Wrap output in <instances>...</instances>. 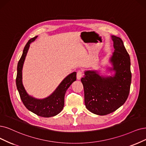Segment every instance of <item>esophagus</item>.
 <instances>
[{
    "label": "esophagus",
    "instance_id": "34e87169",
    "mask_svg": "<svg viewBox=\"0 0 146 146\" xmlns=\"http://www.w3.org/2000/svg\"><path fill=\"white\" fill-rule=\"evenodd\" d=\"M76 76H77V79H78V80H80V79H81L82 74V72H81V71H80V70H79V71L78 72Z\"/></svg>",
    "mask_w": 146,
    "mask_h": 146
}]
</instances>
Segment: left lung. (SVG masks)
I'll list each match as a JSON object with an SVG mask.
<instances>
[{
	"label": "left lung",
	"mask_w": 146,
	"mask_h": 146,
	"mask_svg": "<svg viewBox=\"0 0 146 146\" xmlns=\"http://www.w3.org/2000/svg\"><path fill=\"white\" fill-rule=\"evenodd\" d=\"M114 51L108 67L111 76H104L96 70H85L81 82L84 88L87 109L96 115H105L116 111L126 101L130 91L132 74L131 59L120 37L111 35Z\"/></svg>",
	"instance_id": "left-lung-1"
}]
</instances>
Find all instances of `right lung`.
<instances>
[{
  "label": "right lung",
  "mask_w": 146,
  "mask_h": 146,
  "mask_svg": "<svg viewBox=\"0 0 146 146\" xmlns=\"http://www.w3.org/2000/svg\"><path fill=\"white\" fill-rule=\"evenodd\" d=\"M38 36H35L30 39L24 47L23 54L17 64L16 85L21 100L27 109L38 116L50 117L56 115L62 110L65 94L70 86L76 80V72L69 74L62 80L55 90L46 98L37 99L27 93L22 82V69L30 44Z\"/></svg>",
  "instance_id": "add662e5"
}]
</instances>
